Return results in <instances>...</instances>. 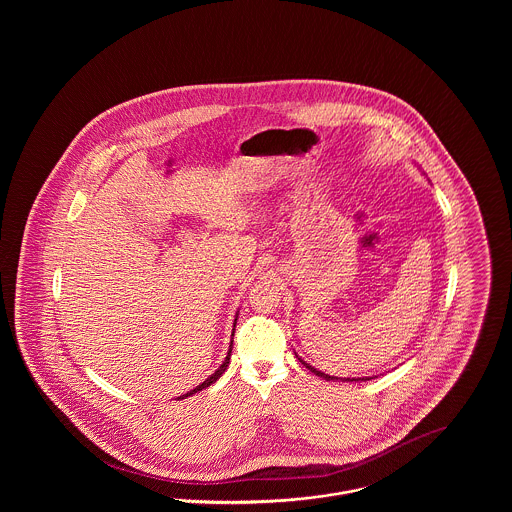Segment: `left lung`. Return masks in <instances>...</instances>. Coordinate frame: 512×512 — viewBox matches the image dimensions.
Here are the masks:
<instances>
[{"mask_svg": "<svg viewBox=\"0 0 512 512\" xmlns=\"http://www.w3.org/2000/svg\"><path fill=\"white\" fill-rule=\"evenodd\" d=\"M297 359H299V357H297ZM299 363L305 366V368H309L313 374H317V376H320V378H324V380H338V378H334V376H328V374L320 372V370H317L315 366H311L309 363H305L303 359H299ZM343 380H347V382H353V380H355V382H359V380H370V378H343Z\"/></svg>", "mask_w": 512, "mask_h": 512, "instance_id": "left-lung-1", "label": "left lung"}]
</instances>
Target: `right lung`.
I'll use <instances>...</instances> for the list:
<instances>
[{
    "label": "right lung",
    "mask_w": 512,
    "mask_h": 512,
    "mask_svg": "<svg viewBox=\"0 0 512 512\" xmlns=\"http://www.w3.org/2000/svg\"><path fill=\"white\" fill-rule=\"evenodd\" d=\"M236 320H238V315H236V318H234V330H236ZM232 341H234V332H232ZM232 341H230V349H228V355H226V359L222 361V365L207 378V380H203L199 386H195L194 390L188 391L186 395H182V399L184 397H188V395H194V393H197V391L205 390V388H209L211 384H215L217 380H219L220 376L224 374V370H226V366H228V363H230V355H232Z\"/></svg>",
    "instance_id": "right-lung-1"
}]
</instances>
